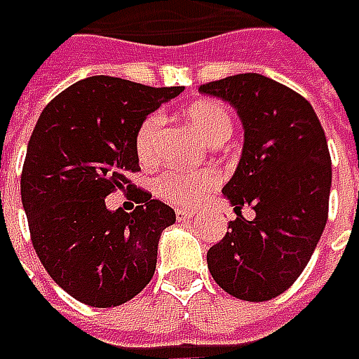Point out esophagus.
<instances>
[{
  "label": "esophagus",
  "mask_w": 359,
  "mask_h": 359,
  "mask_svg": "<svg viewBox=\"0 0 359 359\" xmlns=\"http://www.w3.org/2000/svg\"><path fill=\"white\" fill-rule=\"evenodd\" d=\"M175 219H177L180 224H186L189 219H194V212H189V210H177V212H175Z\"/></svg>",
  "instance_id": "1"
}]
</instances>
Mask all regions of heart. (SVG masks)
<instances>
[{
  "label": "heart",
  "mask_w": 359,
  "mask_h": 359,
  "mask_svg": "<svg viewBox=\"0 0 359 359\" xmlns=\"http://www.w3.org/2000/svg\"><path fill=\"white\" fill-rule=\"evenodd\" d=\"M187 126L194 133L201 137L205 144L217 145L226 142L231 135V116L229 109L222 102L215 100H201L191 104L184 114ZM159 123L161 116L151 114L142 121L135 133V149L142 161H151L156 158V144H158ZM219 182L217 173L212 170L196 173L165 172L159 175L158 191L168 201L177 205H191L200 201L210 189H214Z\"/></svg>",
  "instance_id": "heart-1"
}]
</instances>
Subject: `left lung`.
I'll list each match as a JSON object with an SVG mask.
<instances>
[{"instance_id": "8db88e82", "label": "left lung", "mask_w": 359, "mask_h": 359, "mask_svg": "<svg viewBox=\"0 0 359 359\" xmlns=\"http://www.w3.org/2000/svg\"><path fill=\"white\" fill-rule=\"evenodd\" d=\"M238 109L243 149L222 194L238 217L208 252V268L229 296L268 302L308 266L327 222L332 159L320 119L306 97L259 74L200 86ZM250 205L254 220L241 208Z\"/></svg>"}]
</instances>
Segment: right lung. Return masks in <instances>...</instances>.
Instances as JSON below:
<instances>
[{
    "label": "right lung",
    "mask_w": 359,
    "mask_h": 359,
    "mask_svg": "<svg viewBox=\"0 0 359 359\" xmlns=\"http://www.w3.org/2000/svg\"><path fill=\"white\" fill-rule=\"evenodd\" d=\"M182 88H149L93 76L55 95L35 123L21 172V203L39 262L62 290L93 308L135 297L154 278L161 231L175 222L168 203L140 187L128 215L104 208L140 172L135 133Z\"/></svg>",
    "instance_id": "1"
}]
</instances>
